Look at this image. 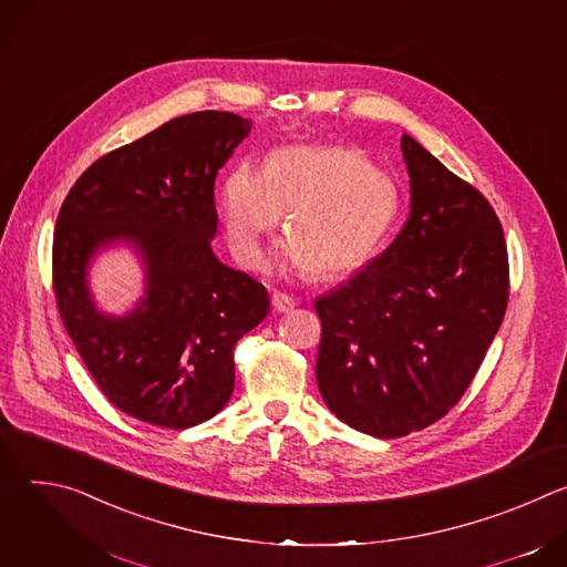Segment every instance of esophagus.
<instances>
[{
	"label": "esophagus",
	"instance_id": "esophagus-1",
	"mask_svg": "<svg viewBox=\"0 0 567 567\" xmlns=\"http://www.w3.org/2000/svg\"><path fill=\"white\" fill-rule=\"evenodd\" d=\"M271 305L278 313H285V311H291L296 307V300L289 296V293H282V291H276L271 296Z\"/></svg>",
	"mask_w": 567,
	"mask_h": 567
}]
</instances>
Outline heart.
I'll return each mask as SVG.
<instances>
[{"label": "heart", "instance_id": "obj_1", "mask_svg": "<svg viewBox=\"0 0 567 567\" xmlns=\"http://www.w3.org/2000/svg\"><path fill=\"white\" fill-rule=\"evenodd\" d=\"M217 204L228 247L247 269L265 267V235L287 210L291 235L282 241V262L341 276L377 251L399 215L401 193L354 147L289 145L274 150L262 171L233 166Z\"/></svg>", "mask_w": 567, "mask_h": 567}]
</instances>
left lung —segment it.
I'll return each instance as SVG.
<instances>
[{
    "mask_svg": "<svg viewBox=\"0 0 567 567\" xmlns=\"http://www.w3.org/2000/svg\"><path fill=\"white\" fill-rule=\"evenodd\" d=\"M411 217L392 245L313 302L316 381L348 426L403 437L442 420L471 385L509 300L501 219L468 182L401 136Z\"/></svg>",
    "mask_w": 567,
    "mask_h": 567,
    "instance_id": "obj_1",
    "label": "left lung"
}]
</instances>
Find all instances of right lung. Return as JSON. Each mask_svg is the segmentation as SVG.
I'll list each match as a JSON object with an SVG mask.
<instances>
[{"label":"right lung","mask_w":567,"mask_h":567,"mask_svg":"<svg viewBox=\"0 0 567 567\" xmlns=\"http://www.w3.org/2000/svg\"><path fill=\"white\" fill-rule=\"evenodd\" d=\"M251 132L230 112L173 118L107 152L80 175L58 213L53 293L64 330L110 403L161 429L217 415L235 385V343L269 313V293L221 265L215 177ZM130 238L146 260L142 305L99 315L86 289L93 251Z\"/></svg>","instance_id":"add662e5"}]
</instances>
